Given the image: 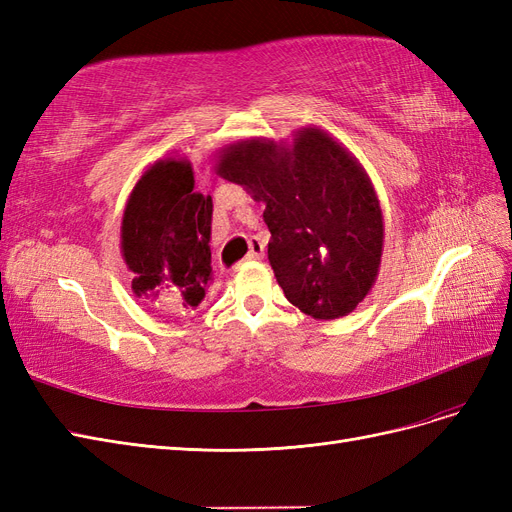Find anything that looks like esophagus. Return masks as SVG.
Here are the masks:
<instances>
[{"label": "esophagus", "mask_w": 512, "mask_h": 512, "mask_svg": "<svg viewBox=\"0 0 512 512\" xmlns=\"http://www.w3.org/2000/svg\"><path fill=\"white\" fill-rule=\"evenodd\" d=\"M265 256V245L260 239H250V252H247V260H258Z\"/></svg>", "instance_id": "esophagus-1"}]
</instances>
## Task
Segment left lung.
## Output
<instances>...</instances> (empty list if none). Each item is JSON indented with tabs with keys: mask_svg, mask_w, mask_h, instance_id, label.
I'll return each instance as SVG.
<instances>
[{
	"mask_svg": "<svg viewBox=\"0 0 512 512\" xmlns=\"http://www.w3.org/2000/svg\"><path fill=\"white\" fill-rule=\"evenodd\" d=\"M215 173L265 203L269 262L286 299L316 320L354 312L378 280L384 218L361 162L327 130L292 141L245 138L224 147Z\"/></svg>",
	"mask_w": 512,
	"mask_h": 512,
	"instance_id": "1",
	"label": "left lung"
}]
</instances>
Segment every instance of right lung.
<instances>
[{"label":"right lung","instance_id":"obj_1","mask_svg":"<svg viewBox=\"0 0 512 512\" xmlns=\"http://www.w3.org/2000/svg\"><path fill=\"white\" fill-rule=\"evenodd\" d=\"M213 200L194 190L188 158L153 162L132 188L121 220V256L138 299L192 314L211 280Z\"/></svg>","mask_w":512,"mask_h":512}]
</instances>
